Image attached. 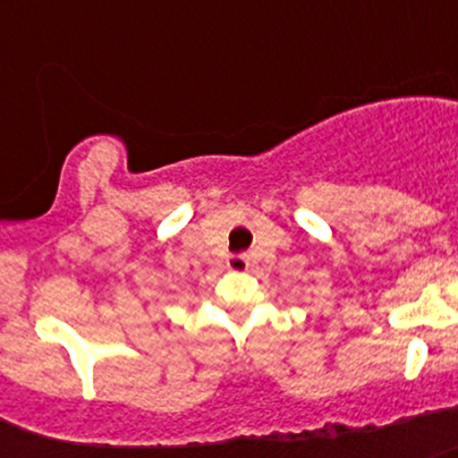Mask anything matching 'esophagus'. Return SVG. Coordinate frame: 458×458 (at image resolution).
I'll return each instance as SVG.
<instances>
[{"mask_svg":"<svg viewBox=\"0 0 458 458\" xmlns=\"http://www.w3.org/2000/svg\"><path fill=\"white\" fill-rule=\"evenodd\" d=\"M226 268L233 273H242L250 268V259L245 254H232V257H226Z\"/></svg>","mask_w":458,"mask_h":458,"instance_id":"1","label":"esophagus"}]
</instances>
